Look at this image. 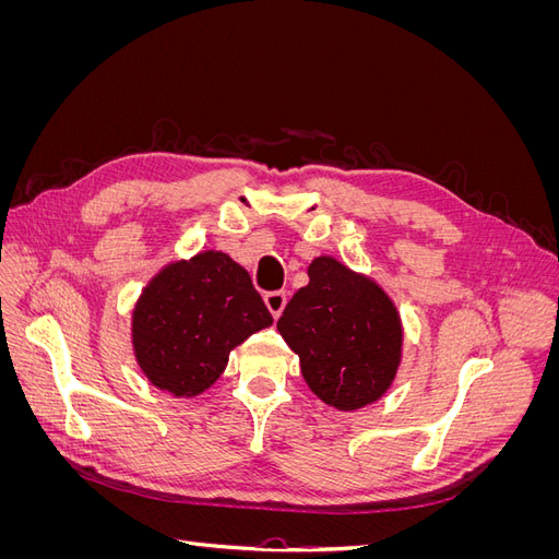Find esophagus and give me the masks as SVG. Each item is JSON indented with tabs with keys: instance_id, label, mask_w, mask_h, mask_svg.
I'll use <instances>...</instances> for the list:
<instances>
[{
	"instance_id": "obj_1",
	"label": "esophagus",
	"mask_w": 559,
	"mask_h": 559,
	"mask_svg": "<svg viewBox=\"0 0 559 559\" xmlns=\"http://www.w3.org/2000/svg\"><path fill=\"white\" fill-rule=\"evenodd\" d=\"M265 308L270 310V314H273L275 319L282 314V310L286 308V292H270L265 294Z\"/></svg>"
}]
</instances>
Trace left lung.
<instances>
[{"mask_svg":"<svg viewBox=\"0 0 559 559\" xmlns=\"http://www.w3.org/2000/svg\"><path fill=\"white\" fill-rule=\"evenodd\" d=\"M308 277L286 302L277 331L298 354L300 373L317 399L343 413L366 408L396 380L401 314L376 280L333 257H317Z\"/></svg>","mask_w":559,"mask_h":559,"instance_id":"8db88e82","label":"left lung"}]
</instances>
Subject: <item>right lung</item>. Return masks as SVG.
Wrapping results in <instances>:
<instances>
[{"instance_id":"add662e5","label":"right lung","mask_w":559,"mask_h":559,"mask_svg":"<svg viewBox=\"0 0 559 559\" xmlns=\"http://www.w3.org/2000/svg\"><path fill=\"white\" fill-rule=\"evenodd\" d=\"M270 324L247 270L207 249L148 280L132 310V352L151 384L191 399L218 380L235 347Z\"/></svg>"}]
</instances>
